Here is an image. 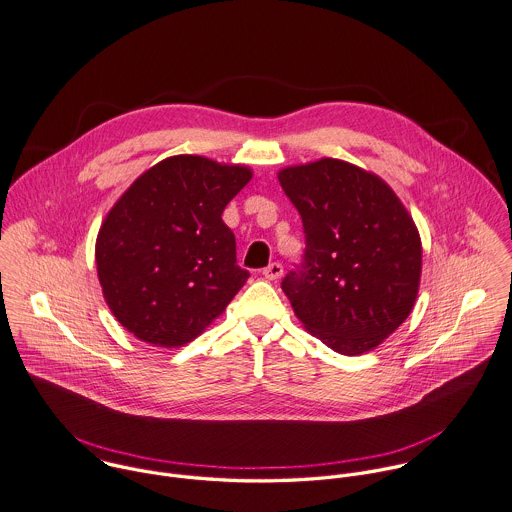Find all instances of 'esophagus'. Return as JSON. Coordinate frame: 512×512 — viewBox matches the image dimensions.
Segmentation results:
<instances>
[{
    "label": "esophagus",
    "mask_w": 512,
    "mask_h": 512,
    "mask_svg": "<svg viewBox=\"0 0 512 512\" xmlns=\"http://www.w3.org/2000/svg\"><path fill=\"white\" fill-rule=\"evenodd\" d=\"M281 275H283V265L281 263H271L263 269V277L267 281H277Z\"/></svg>",
    "instance_id": "esophagus-1"
}]
</instances>
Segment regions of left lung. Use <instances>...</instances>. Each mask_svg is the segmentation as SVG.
Masks as SVG:
<instances>
[{"mask_svg":"<svg viewBox=\"0 0 512 512\" xmlns=\"http://www.w3.org/2000/svg\"><path fill=\"white\" fill-rule=\"evenodd\" d=\"M303 219L305 253L281 287L310 334L334 352L376 348L411 312L421 241L398 196L378 176L324 158L279 172Z\"/></svg>","mask_w":512,"mask_h":512,"instance_id":"left-lung-1","label":"left lung"}]
</instances>
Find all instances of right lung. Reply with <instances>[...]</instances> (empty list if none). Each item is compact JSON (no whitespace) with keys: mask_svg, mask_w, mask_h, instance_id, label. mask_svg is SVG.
I'll use <instances>...</instances> for the list:
<instances>
[{"mask_svg":"<svg viewBox=\"0 0 512 512\" xmlns=\"http://www.w3.org/2000/svg\"><path fill=\"white\" fill-rule=\"evenodd\" d=\"M251 180L243 166L166 158L110 209L97 237L106 305L136 338L178 348L219 316L249 279L221 213Z\"/></svg>","mask_w":512,"mask_h":512,"instance_id":"1","label":"right lung"}]
</instances>
